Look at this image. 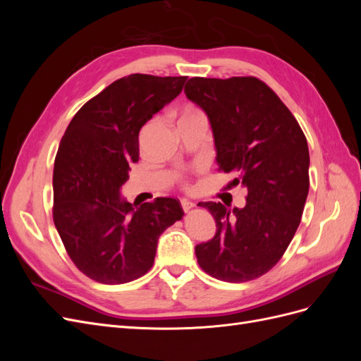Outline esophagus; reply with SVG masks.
Wrapping results in <instances>:
<instances>
[{
	"instance_id": "34e87169",
	"label": "esophagus",
	"mask_w": 361,
	"mask_h": 361,
	"mask_svg": "<svg viewBox=\"0 0 361 361\" xmlns=\"http://www.w3.org/2000/svg\"><path fill=\"white\" fill-rule=\"evenodd\" d=\"M180 204H182V209H183L185 212H188L190 209H192V207L195 206V203H192L191 200H187V199H182V200H180Z\"/></svg>"
}]
</instances>
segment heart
<instances>
[{
  "label": "heart",
  "mask_w": 361,
  "mask_h": 361,
  "mask_svg": "<svg viewBox=\"0 0 361 361\" xmlns=\"http://www.w3.org/2000/svg\"><path fill=\"white\" fill-rule=\"evenodd\" d=\"M194 114H200V113H197L194 110V108H185V111H183V116H194Z\"/></svg>",
  "instance_id": "obj_1"
}]
</instances>
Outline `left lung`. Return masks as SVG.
Masks as SVG:
<instances>
[{"mask_svg": "<svg viewBox=\"0 0 361 361\" xmlns=\"http://www.w3.org/2000/svg\"><path fill=\"white\" fill-rule=\"evenodd\" d=\"M188 99L209 118L216 164L247 188L244 207L206 202L215 236L195 245L200 268L228 283L264 276L297 232L309 194V146L288 106L255 76L195 78Z\"/></svg>", "mask_w": 361, "mask_h": 361, "instance_id": "left-lung-1", "label": "left lung"}]
</instances>
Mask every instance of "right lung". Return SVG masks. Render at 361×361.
Here are the masks:
<instances>
[{"mask_svg":"<svg viewBox=\"0 0 361 361\" xmlns=\"http://www.w3.org/2000/svg\"><path fill=\"white\" fill-rule=\"evenodd\" d=\"M187 76L133 73L85 102L54 162V224L81 272L122 285L154 265L161 233L183 216L176 199L129 203L120 190L140 157L143 125L176 97Z\"/></svg>","mask_w":361,"mask_h":361,"instance_id":"obj_1","label":"right lung"}]
</instances>
